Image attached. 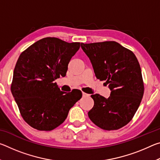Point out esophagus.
<instances>
[{"mask_svg": "<svg viewBox=\"0 0 160 160\" xmlns=\"http://www.w3.org/2000/svg\"><path fill=\"white\" fill-rule=\"evenodd\" d=\"M89 96H90V94H87V93H85V92H82V97H89Z\"/></svg>", "mask_w": 160, "mask_h": 160, "instance_id": "34e87169", "label": "esophagus"}]
</instances>
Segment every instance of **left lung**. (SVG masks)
I'll list each match as a JSON object with an SVG mask.
<instances>
[{
	"label": "left lung",
	"mask_w": 160,
	"mask_h": 160,
	"mask_svg": "<svg viewBox=\"0 0 160 160\" xmlns=\"http://www.w3.org/2000/svg\"><path fill=\"white\" fill-rule=\"evenodd\" d=\"M81 48L90 58L96 78L104 80L112 91L107 99L99 94H92L94 107L88 112L89 118L106 131L122 128L134 116L144 94L136 56L113 41L81 43Z\"/></svg>",
	"instance_id": "left-lung-1"
}]
</instances>
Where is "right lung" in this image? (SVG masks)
Listing matches in <instances>:
<instances>
[{
    "label": "right lung",
    "instance_id": "add662e5",
    "mask_svg": "<svg viewBox=\"0 0 160 160\" xmlns=\"http://www.w3.org/2000/svg\"><path fill=\"white\" fill-rule=\"evenodd\" d=\"M80 47L79 42L46 37L19 56L10 89L22 117L32 128L45 131L57 128L82 97L80 90L64 92L54 82L66 76L68 65Z\"/></svg>",
    "mask_w": 160,
    "mask_h": 160
}]
</instances>
